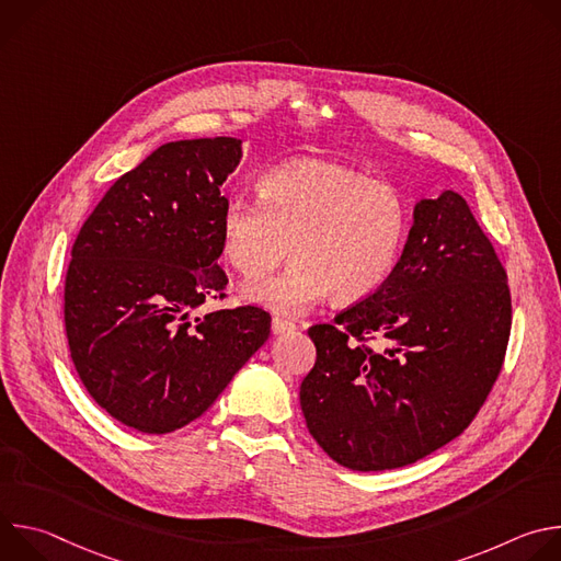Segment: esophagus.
<instances>
[{
	"instance_id": "esophagus-1",
	"label": "esophagus",
	"mask_w": 561,
	"mask_h": 561,
	"mask_svg": "<svg viewBox=\"0 0 561 561\" xmlns=\"http://www.w3.org/2000/svg\"><path fill=\"white\" fill-rule=\"evenodd\" d=\"M290 331H295V324L288 322V319H279V317L273 319V333L275 335H284V333H290Z\"/></svg>"
}]
</instances>
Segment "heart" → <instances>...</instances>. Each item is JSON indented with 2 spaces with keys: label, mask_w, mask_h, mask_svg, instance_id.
I'll return each mask as SVG.
<instances>
[{
  "label": "heart",
  "mask_w": 561,
  "mask_h": 561,
  "mask_svg": "<svg viewBox=\"0 0 561 561\" xmlns=\"http://www.w3.org/2000/svg\"><path fill=\"white\" fill-rule=\"evenodd\" d=\"M260 199L232 195L221 213V251L247 279L275 271L288 251L295 264L251 282L244 297L282 317H297L329 295L362 301L392 273L409 210L394 188L346 167L301 159L273 169Z\"/></svg>",
  "instance_id": "obj_1"
}]
</instances>
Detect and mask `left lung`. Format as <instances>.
Returning a JSON list of instances; mask_svg holds the SVG:
<instances>
[{"instance_id":"1","label":"left lung","mask_w":561,"mask_h":561,"mask_svg":"<svg viewBox=\"0 0 561 561\" xmlns=\"http://www.w3.org/2000/svg\"><path fill=\"white\" fill-rule=\"evenodd\" d=\"M508 335V277L491 239L461 195L422 199L388 279L333 324L308 329L317 359L299 386L306 426L351 470L415 463L474 420Z\"/></svg>"}]
</instances>
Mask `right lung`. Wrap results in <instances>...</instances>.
I'll use <instances>...</instances> for the list:
<instances>
[{
    "label": "right lung",
    "instance_id": "add662e5",
    "mask_svg": "<svg viewBox=\"0 0 561 561\" xmlns=\"http://www.w3.org/2000/svg\"><path fill=\"white\" fill-rule=\"evenodd\" d=\"M239 159L234 137L159 146L106 191L72 244L64 324L75 370L139 433L197 420L271 335L257 306L197 317L226 295L219 188Z\"/></svg>",
    "mask_w": 561,
    "mask_h": 561
}]
</instances>
